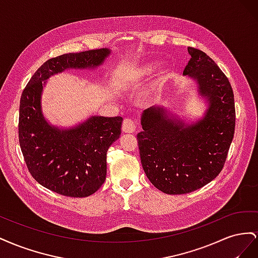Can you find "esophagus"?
Instances as JSON below:
<instances>
[{"label": "esophagus", "instance_id": "esophagus-1", "mask_svg": "<svg viewBox=\"0 0 258 258\" xmlns=\"http://www.w3.org/2000/svg\"><path fill=\"white\" fill-rule=\"evenodd\" d=\"M121 129L124 134H134V132L136 131V122L132 119L126 118L122 122Z\"/></svg>", "mask_w": 258, "mask_h": 258}]
</instances>
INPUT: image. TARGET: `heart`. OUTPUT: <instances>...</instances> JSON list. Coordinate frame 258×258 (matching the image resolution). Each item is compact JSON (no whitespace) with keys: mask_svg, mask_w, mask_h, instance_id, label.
Here are the masks:
<instances>
[{"mask_svg":"<svg viewBox=\"0 0 258 258\" xmlns=\"http://www.w3.org/2000/svg\"><path fill=\"white\" fill-rule=\"evenodd\" d=\"M157 63H155V62H148V63H144L141 67H138L137 69H134L131 71V73L129 74V81L130 82H138L140 80H143L145 79L146 76L151 75L156 69H157ZM161 88V82H156L155 84H153L150 88L147 89L146 91V98L147 99H152L154 97H156L158 95V92L160 91Z\"/></svg>","mask_w":258,"mask_h":258,"instance_id":"1","label":"heart"}]
</instances>
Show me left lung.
<instances>
[{
  "label": "left lung",
  "mask_w": 258,
  "mask_h": 258,
  "mask_svg": "<svg viewBox=\"0 0 258 258\" xmlns=\"http://www.w3.org/2000/svg\"><path fill=\"white\" fill-rule=\"evenodd\" d=\"M184 75L197 80L209 102L200 121L185 126L170 118L165 108L145 110L138 134L140 157L151 183L169 195L201 188L221 173L235 135L236 108L231 85L206 52L188 47Z\"/></svg>",
  "instance_id": "8db88e82"
}]
</instances>
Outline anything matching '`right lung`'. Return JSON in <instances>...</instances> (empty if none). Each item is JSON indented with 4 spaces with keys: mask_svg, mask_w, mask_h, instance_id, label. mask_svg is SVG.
<instances>
[{
    "mask_svg": "<svg viewBox=\"0 0 258 258\" xmlns=\"http://www.w3.org/2000/svg\"><path fill=\"white\" fill-rule=\"evenodd\" d=\"M106 48L70 52L47 60L23 89L19 106V144L31 175L46 188L83 198L105 181L106 153L121 134L122 118L92 116L80 126L59 130L41 110L43 82L66 69H93L108 56Z\"/></svg>",
    "mask_w": 258,
    "mask_h": 258,
    "instance_id": "right-lung-1",
    "label": "right lung"
}]
</instances>
